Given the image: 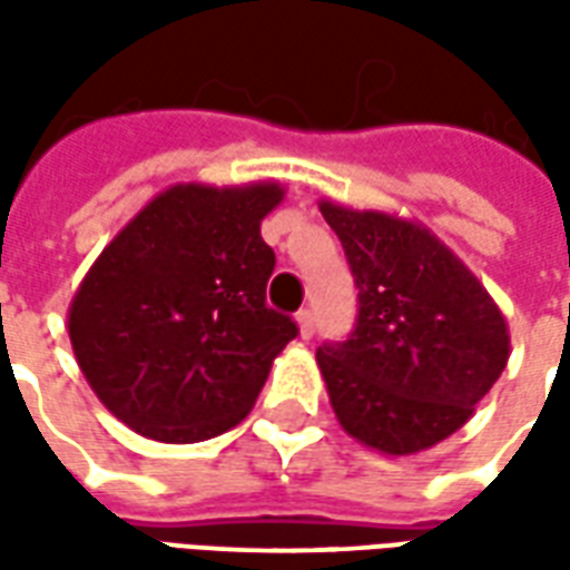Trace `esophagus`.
<instances>
[{
	"mask_svg": "<svg viewBox=\"0 0 570 570\" xmlns=\"http://www.w3.org/2000/svg\"><path fill=\"white\" fill-rule=\"evenodd\" d=\"M313 328H316V325H313V313H309V309H301V313H297V331H301V337H313Z\"/></svg>",
	"mask_w": 570,
	"mask_h": 570,
	"instance_id": "34e87169",
	"label": "esophagus"
}]
</instances>
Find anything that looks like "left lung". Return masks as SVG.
Returning a JSON list of instances; mask_svg holds the SVG:
<instances>
[{
  "label": "left lung",
  "instance_id": "8db88e82",
  "mask_svg": "<svg viewBox=\"0 0 570 570\" xmlns=\"http://www.w3.org/2000/svg\"><path fill=\"white\" fill-rule=\"evenodd\" d=\"M358 288L350 341L316 362L343 433L386 458L439 445L470 421L510 362L494 297L417 220L322 199Z\"/></svg>",
  "mask_w": 570,
  "mask_h": 570
}]
</instances>
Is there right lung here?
Returning <instances> with one entry per match:
<instances>
[{
  "instance_id": "add662e5",
  "label": "right lung",
  "mask_w": 570,
  "mask_h": 570,
  "mask_svg": "<svg viewBox=\"0 0 570 570\" xmlns=\"http://www.w3.org/2000/svg\"><path fill=\"white\" fill-rule=\"evenodd\" d=\"M278 180L175 184L140 208L72 294V356L135 433L189 445L248 417L297 325L266 306L276 254L261 220Z\"/></svg>"
}]
</instances>
